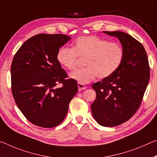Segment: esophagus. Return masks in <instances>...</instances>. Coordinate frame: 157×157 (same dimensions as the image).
Here are the masks:
<instances>
[{
    "label": "esophagus",
    "mask_w": 157,
    "mask_h": 157,
    "mask_svg": "<svg viewBox=\"0 0 157 157\" xmlns=\"http://www.w3.org/2000/svg\"><path fill=\"white\" fill-rule=\"evenodd\" d=\"M78 90H79V91H82V90H84V89H86V86H84V84H82L78 83Z\"/></svg>",
    "instance_id": "obj_1"
}]
</instances>
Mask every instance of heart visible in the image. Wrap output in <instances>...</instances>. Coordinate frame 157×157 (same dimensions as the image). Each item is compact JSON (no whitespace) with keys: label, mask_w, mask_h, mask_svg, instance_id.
<instances>
[{"label":"heart","mask_w":157,"mask_h":157,"mask_svg":"<svg viewBox=\"0 0 157 157\" xmlns=\"http://www.w3.org/2000/svg\"><path fill=\"white\" fill-rule=\"evenodd\" d=\"M78 57L84 59L83 69L76 70L71 77L80 84H88L96 77L107 78L120 66L124 57L121 44L109 42L95 36H81L75 40L73 47H62L56 54L58 63L69 71L75 69Z\"/></svg>","instance_id":"obj_1"}]
</instances>
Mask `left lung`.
Listing matches in <instances>:
<instances>
[{
    "label": "left lung",
    "instance_id": "1",
    "mask_svg": "<svg viewBox=\"0 0 157 157\" xmlns=\"http://www.w3.org/2000/svg\"><path fill=\"white\" fill-rule=\"evenodd\" d=\"M117 37L124 57L114 73L92 84L96 98L91 109L95 120L107 127L128 121L136 113L150 80V68L146 51L140 42L121 31H103Z\"/></svg>",
    "mask_w": 157,
    "mask_h": 157
}]
</instances>
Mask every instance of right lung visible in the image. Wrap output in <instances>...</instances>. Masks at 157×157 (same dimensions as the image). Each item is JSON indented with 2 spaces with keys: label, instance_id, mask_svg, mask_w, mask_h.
<instances>
[{
  "label": "right lung",
  "instance_id": "add662e5",
  "mask_svg": "<svg viewBox=\"0 0 157 157\" xmlns=\"http://www.w3.org/2000/svg\"><path fill=\"white\" fill-rule=\"evenodd\" d=\"M71 38L63 34L36 35L25 42L11 65L12 92L17 105L30 122L43 128L60 124L78 91L74 79L56 59L57 52ZM61 83V88L56 86Z\"/></svg>",
  "mask_w": 157,
  "mask_h": 157
}]
</instances>
